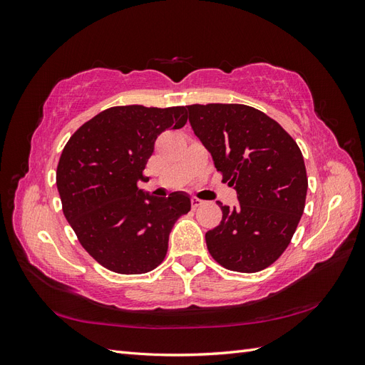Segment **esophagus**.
Instances as JSON below:
<instances>
[{
    "label": "esophagus",
    "instance_id": "1",
    "mask_svg": "<svg viewBox=\"0 0 365 365\" xmlns=\"http://www.w3.org/2000/svg\"><path fill=\"white\" fill-rule=\"evenodd\" d=\"M200 205H202V201L197 200V197H193V200H192V208L196 210Z\"/></svg>",
    "mask_w": 365,
    "mask_h": 365
}]
</instances>
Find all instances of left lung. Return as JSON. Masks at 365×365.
Instances as JSON below:
<instances>
[{"label":"left lung","instance_id":"obj_1","mask_svg":"<svg viewBox=\"0 0 365 365\" xmlns=\"http://www.w3.org/2000/svg\"><path fill=\"white\" fill-rule=\"evenodd\" d=\"M196 137L212 153L239 205L222 210L205 233L212 257L225 269L259 272L291 244L307 193L306 165L295 140L259 109L236 103L189 105Z\"/></svg>","mask_w":365,"mask_h":365}]
</instances>
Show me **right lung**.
Wrapping results in <instances>:
<instances>
[{"label": "right lung", "instance_id": "obj_1", "mask_svg": "<svg viewBox=\"0 0 365 365\" xmlns=\"http://www.w3.org/2000/svg\"><path fill=\"white\" fill-rule=\"evenodd\" d=\"M187 123L185 106L108 108L65 145L56 185L62 212L90 256L117 274L155 269L168 252L175 222L190 212L189 196L152 197L138 190L163 130Z\"/></svg>", "mask_w": 365, "mask_h": 365}]
</instances>
